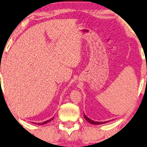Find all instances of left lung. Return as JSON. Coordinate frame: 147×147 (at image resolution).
Here are the masks:
<instances>
[{"mask_svg":"<svg viewBox=\"0 0 147 147\" xmlns=\"http://www.w3.org/2000/svg\"><path fill=\"white\" fill-rule=\"evenodd\" d=\"M84 118H85V119H86V120L88 121V122H90V123H91V124H95V125H99V124H105V123H107L108 122H109V121H106V122H95V121L92 120V119H90V118L88 117L85 114L84 115Z\"/></svg>","mask_w":147,"mask_h":147,"instance_id":"left-lung-1","label":"left lung"}]
</instances>
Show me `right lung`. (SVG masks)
Returning <instances> with one entry per match:
<instances>
[{
	"mask_svg": "<svg viewBox=\"0 0 147 147\" xmlns=\"http://www.w3.org/2000/svg\"><path fill=\"white\" fill-rule=\"evenodd\" d=\"M54 119V117H53V118H51V119H49V120L45 121V122H43V123H39V124H39V125H42V124H46V123H48V122H50V121L52 120V119Z\"/></svg>",
	"mask_w": 147,
	"mask_h": 147,
	"instance_id": "add662e5",
	"label": "right lung"
}]
</instances>
